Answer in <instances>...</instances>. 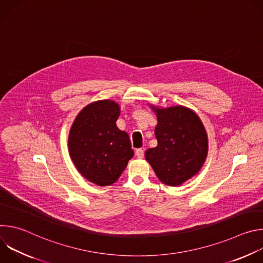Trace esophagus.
<instances>
[{
	"label": "esophagus",
	"mask_w": 263,
	"mask_h": 263,
	"mask_svg": "<svg viewBox=\"0 0 263 263\" xmlns=\"http://www.w3.org/2000/svg\"><path fill=\"white\" fill-rule=\"evenodd\" d=\"M135 155L137 156V158H138V159H142V158H143V156H144L143 149H142V148H137L136 151H135Z\"/></svg>",
	"instance_id": "1"
}]
</instances>
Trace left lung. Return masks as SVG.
I'll use <instances>...</instances> for the list:
<instances>
[{"label": "left lung", "mask_w": 263, "mask_h": 263, "mask_svg": "<svg viewBox=\"0 0 263 263\" xmlns=\"http://www.w3.org/2000/svg\"><path fill=\"white\" fill-rule=\"evenodd\" d=\"M157 116L155 136L158 144L144 156L158 179L179 186L197 175L208 153V137L195 111L184 106L159 108L151 105Z\"/></svg>", "instance_id": "8db88e82"}]
</instances>
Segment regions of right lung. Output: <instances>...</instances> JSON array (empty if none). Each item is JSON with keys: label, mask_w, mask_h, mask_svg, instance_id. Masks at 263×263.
<instances>
[{"label": "right lung", "mask_w": 263, "mask_h": 263, "mask_svg": "<svg viewBox=\"0 0 263 263\" xmlns=\"http://www.w3.org/2000/svg\"><path fill=\"white\" fill-rule=\"evenodd\" d=\"M120 114L115 101H97L79 112L69 130L68 152L74 166L99 186L114 184L134 155L129 135L117 127Z\"/></svg>", "instance_id": "1"}]
</instances>
